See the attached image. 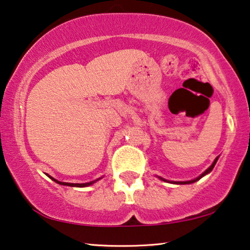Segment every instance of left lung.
<instances>
[{
    "instance_id": "obj_1",
    "label": "left lung",
    "mask_w": 250,
    "mask_h": 250,
    "mask_svg": "<svg viewBox=\"0 0 250 250\" xmlns=\"http://www.w3.org/2000/svg\"><path fill=\"white\" fill-rule=\"evenodd\" d=\"M217 161H218V157L214 159V162H213V164H212V165H211L210 167H208V169L206 170V172H204V173H202V174H201L199 177H197V178H195V180H193V181H188V182H172V183H176V184H191V183H194V182H196V181H199V180H200V178H202V177L204 176V175H207V174H208V173H210V172H211V170H212V169H213V167H214V165H215V163H217ZM159 178H161V180H163V181H165V182H168V181L164 180V178H162V177H159Z\"/></svg>"
}]
</instances>
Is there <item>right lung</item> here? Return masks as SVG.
Segmentation results:
<instances>
[{
  "mask_svg": "<svg viewBox=\"0 0 250 250\" xmlns=\"http://www.w3.org/2000/svg\"><path fill=\"white\" fill-rule=\"evenodd\" d=\"M48 176H49V175H48ZM51 180L53 181H55L56 183H58V184H61V185H67V186H76V188H85V186H88V185H92L93 183H94L95 181H93V182H89V183H83V184H78V183H65V182H59V181H57V180H55L54 177H51V176H49ZM100 180V178H99ZM98 181V180H96Z\"/></svg>",
  "mask_w": 250,
  "mask_h": 250,
  "instance_id": "right-lung-1",
  "label": "right lung"
}]
</instances>
